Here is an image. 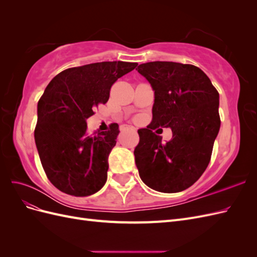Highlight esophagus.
Instances as JSON below:
<instances>
[{
    "instance_id": "obj_1",
    "label": "esophagus",
    "mask_w": 257,
    "mask_h": 257,
    "mask_svg": "<svg viewBox=\"0 0 257 257\" xmlns=\"http://www.w3.org/2000/svg\"><path fill=\"white\" fill-rule=\"evenodd\" d=\"M131 128H132V130H133V131H134V132H136V128H135V127H133V126H132V127H131Z\"/></svg>"
}]
</instances>
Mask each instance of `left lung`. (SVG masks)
<instances>
[{
  "label": "left lung",
  "instance_id": "obj_1",
  "mask_svg": "<svg viewBox=\"0 0 257 257\" xmlns=\"http://www.w3.org/2000/svg\"><path fill=\"white\" fill-rule=\"evenodd\" d=\"M154 91L152 125L138 130L135 163L143 182L164 193L190 188L206 170L220 131V96L197 66L176 62H148L136 68ZM170 127L166 144L155 127Z\"/></svg>",
  "mask_w": 257,
  "mask_h": 257
}]
</instances>
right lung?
Masks as SVG:
<instances>
[{
	"label": "right lung",
	"mask_w": 257,
	"mask_h": 257,
	"mask_svg": "<svg viewBox=\"0 0 257 257\" xmlns=\"http://www.w3.org/2000/svg\"><path fill=\"white\" fill-rule=\"evenodd\" d=\"M137 63L98 62L67 68L49 82L37 104L34 138L50 182L61 192L88 196L107 180L108 157L120 131L87 134V119L109 98L111 85Z\"/></svg>",
	"instance_id": "1"
}]
</instances>
